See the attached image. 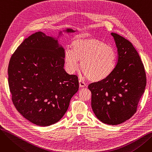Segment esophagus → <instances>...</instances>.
I'll use <instances>...</instances> for the list:
<instances>
[{
	"instance_id": "34e87169",
	"label": "esophagus",
	"mask_w": 152,
	"mask_h": 152,
	"mask_svg": "<svg viewBox=\"0 0 152 152\" xmlns=\"http://www.w3.org/2000/svg\"><path fill=\"white\" fill-rule=\"evenodd\" d=\"M79 87H85V86H87L86 83H84L83 81H82L81 79H79Z\"/></svg>"
}]
</instances>
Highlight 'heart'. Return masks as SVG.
I'll list each match as a JSON object with an SVG mask.
<instances>
[{"label": "heart", "mask_w": 152, "mask_h": 152, "mask_svg": "<svg viewBox=\"0 0 152 152\" xmlns=\"http://www.w3.org/2000/svg\"><path fill=\"white\" fill-rule=\"evenodd\" d=\"M73 51L64 53L65 65L71 73L79 68L78 60L85 75L92 81L99 82L113 73L117 64L118 56L113 47L94 38H76L71 43Z\"/></svg>", "instance_id": "heart-1"}]
</instances>
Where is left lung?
Wrapping results in <instances>:
<instances>
[{
    "instance_id": "8db88e82",
    "label": "left lung",
    "mask_w": 152,
    "mask_h": 152,
    "mask_svg": "<svg viewBox=\"0 0 152 152\" xmlns=\"http://www.w3.org/2000/svg\"><path fill=\"white\" fill-rule=\"evenodd\" d=\"M118 50L116 66L102 81L91 83V105L95 116L109 125L121 124L136 112L145 91L146 74L140 56L128 40L111 33Z\"/></svg>"
}]
</instances>
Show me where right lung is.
Here are the masks:
<instances>
[{"label": "right lung", "instance_id": "add662e5", "mask_svg": "<svg viewBox=\"0 0 152 152\" xmlns=\"http://www.w3.org/2000/svg\"><path fill=\"white\" fill-rule=\"evenodd\" d=\"M64 53L57 39L39 31L24 40L10 58L8 81L13 105L37 126L60 121L78 91L77 76L64 69Z\"/></svg>", "mask_w": 152, "mask_h": 152}]
</instances>
